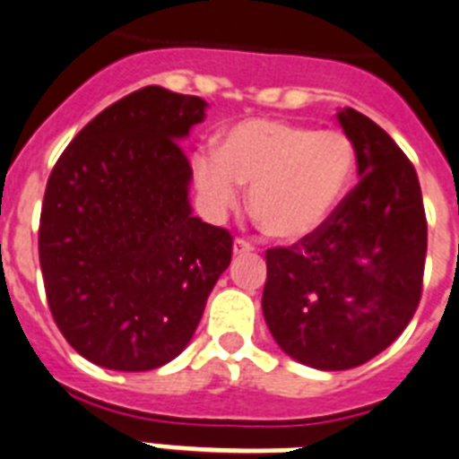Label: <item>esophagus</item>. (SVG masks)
<instances>
[{
  "mask_svg": "<svg viewBox=\"0 0 459 459\" xmlns=\"http://www.w3.org/2000/svg\"><path fill=\"white\" fill-rule=\"evenodd\" d=\"M254 247L249 245L247 240H242V238H235L233 242V254H247V252H252Z\"/></svg>",
  "mask_w": 459,
  "mask_h": 459,
  "instance_id": "34e87169",
  "label": "esophagus"
}]
</instances>
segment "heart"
Listing matches in <instances>:
<instances>
[{
	"mask_svg": "<svg viewBox=\"0 0 459 459\" xmlns=\"http://www.w3.org/2000/svg\"><path fill=\"white\" fill-rule=\"evenodd\" d=\"M356 145L342 131H318L284 119H242L219 152L196 159V182L212 212H226L249 186V210L279 242L316 235L356 180Z\"/></svg>",
	"mask_w": 459,
	"mask_h": 459,
	"instance_id": "b5f03b06",
	"label": "heart"
}]
</instances>
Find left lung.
<instances>
[{"mask_svg": "<svg viewBox=\"0 0 459 459\" xmlns=\"http://www.w3.org/2000/svg\"><path fill=\"white\" fill-rule=\"evenodd\" d=\"M360 182L316 235L265 254L263 316L286 356L340 372L388 349L420 302L428 221L416 169L372 119L342 108Z\"/></svg>", "mask_w": 459, "mask_h": 459, "instance_id": "8db88e82", "label": "left lung"}]
</instances>
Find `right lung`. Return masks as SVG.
<instances>
[{
	"label": "right lung",
	"mask_w": 459,
	"mask_h": 459,
	"mask_svg": "<svg viewBox=\"0 0 459 459\" xmlns=\"http://www.w3.org/2000/svg\"><path fill=\"white\" fill-rule=\"evenodd\" d=\"M207 103L143 87L99 113L55 163L39 261L55 324L82 358L157 369L191 342L233 238L194 217L180 145Z\"/></svg>",
	"instance_id": "obj_1"
}]
</instances>
